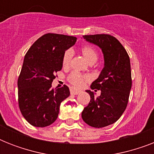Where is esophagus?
<instances>
[{"instance_id": "obj_1", "label": "esophagus", "mask_w": 154, "mask_h": 154, "mask_svg": "<svg viewBox=\"0 0 154 154\" xmlns=\"http://www.w3.org/2000/svg\"><path fill=\"white\" fill-rule=\"evenodd\" d=\"M70 93H71V94H73V95H77V94H79L81 93V90L75 89V88H71L70 89Z\"/></svg>"}]
</instances>
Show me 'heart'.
Wrapping results in <instances>:
<instances>
[{"mask_svg":"<svg viewBox=\"0 0 154 154\" xmlns=\"http://www.w3.org/2000/svg\"><path fill=\"white\" fill-rule=\"evenodd\" d=\"M82 54L84 55L85 58L88 60V62H96L97 58H98V53L97 50L94 49V47L90 46V45H85V46L82 48ZM72 53L71 50H67L64 53L62 58V65L64 67H66L69 64L71 58H72ZM85 79L84 76H82L81 73L73 71L69 75L68 80L70 83H72L74 85L79 86L83 83V81Z\"/></svg>","mask_w":154,"mask_h":154,"instance_id":"heart-1","label":"heart"}]
</instances>
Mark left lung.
Masks as SVG:
<instances>
[{
  "instance_id": "1",
  "label": "left lung",
  "mask_w": 154,
  "mask_h": 154,
  "mask_svg": "<svg viewBox=\"0 0 154 154\" xmlns=\"http://www.w3.org/2000/svg\"><path fill=\"white\" fill-rule=\"evenodd\" d=\"M83 38L101 49L104 68L90 86L94 91L101 90V95L95 97L94 92L86 90L90 101L82 117L90 126L102 128L117 122L126 109L132 87L130 60L123 45L111 35H85Z\"/></svg>"
}]
</instances>
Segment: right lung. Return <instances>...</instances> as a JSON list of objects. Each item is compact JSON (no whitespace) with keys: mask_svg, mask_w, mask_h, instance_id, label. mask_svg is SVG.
<instances>
[{"mask_svg":"<svg viewBox=\"0 0 154 154\" xmlns=\"http://www.w3.org/2000/svg\"><path fill=\"white\" fill-rule=\"evenodd\" d=\"M77 37L47 33L30 47L18 77V104L23 117L36 127L49 126L58 117L60 103L69 96V87L52 88L55 72L62 69L65 52Z\"/></svg>","mask_w":154,"mask_h":154,"instance_id":"add662e5","label":"right lung"}]
</instances>
